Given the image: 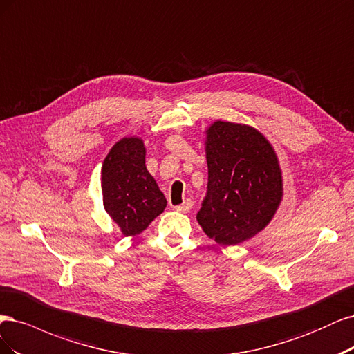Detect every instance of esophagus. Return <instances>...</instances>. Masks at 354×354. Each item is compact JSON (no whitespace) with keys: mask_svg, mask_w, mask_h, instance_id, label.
<instances>
[{"mask_svg":"<svg viewBox=\"0 0 354 354\" xmlns=\"http://www.w3.org/2000/svg\"><path fill=\"white\" fill-rule=\"evenodd\" d=\"M191 207H192V201L188 198V200H185L182 204H179V206H176L175 210H178V212H180V213H188V212L191 210Z\"/></svg>","mask_w":354,"mask_h":354,"instance_id":"obj_1","label":"esophagus"}]
</instances>
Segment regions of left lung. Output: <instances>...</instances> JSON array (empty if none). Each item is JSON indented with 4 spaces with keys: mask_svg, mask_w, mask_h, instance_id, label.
Wrapping results in <instances>:
<instances>
[{
    "mask_svg": "<svg viewBox=\"0 0 354 354\" xmlns=\"http://www.w3.org/2000/svg\"><path fill=\"white\" fill-rule=\"evenodd\" d=\"M209 182L197 221L221 245L253 238L282 200V174L270 142L248 124L212 123L206 131Z\"/></svg>",
    "mask_w": 354,
    "mask_h": 354,
    "instance_id": "8db88e82",
    "label": "left lung"
}]
</instances>
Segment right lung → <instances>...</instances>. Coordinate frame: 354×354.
<instances>
[{
  "label": "right lung",
  "instance_id": "obj_1",
  "mask_svg": "<svg viewBox=\"0 0 354 354\" xmlns=\"http://www.w3.org/2000/svg\"><path fill=\"white\" fill-rule=\"evenodd\" d=\"M102 203L124 236L141 234L166 207V198L145 167L144 141L122 138L101 169Z\"/></svg>",
  "mask_w": 354,
  "mask_h": 354
}]
</instances>
